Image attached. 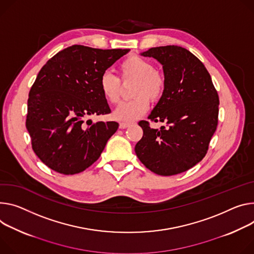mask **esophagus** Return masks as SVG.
<instances>
[{
    "mask_svg": "<svg viewBox=\"0 0 254 254\" xmlns=\"http://www.w3.org/2000/svg\"><path fill=\"white\" fill-rule=\"evenodd\" d=\"M129 127V124H126V123H121L120 124V128H127Z\"/></svg>",
    "mask_w": 254,
    "mask_h": 254,
    "instance_id": "34e87169",
    "label": "esophagus"
}]
</instances>
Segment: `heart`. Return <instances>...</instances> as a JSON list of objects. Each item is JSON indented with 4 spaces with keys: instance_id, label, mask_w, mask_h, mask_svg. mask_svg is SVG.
<instances>
[{
    "instance_id": "b5f03b06",
    "label": "heart",
    "mask_w": 254,
    "mask_h": 254,
    "mask_svg": "<svg viewBox=\"0 0 254 254\" xmlns=\"http://www.w3.org/2000/svg\"><path fill=\"white\" fill-rule=\"evenodd\" d=\"M120 79L109 72L101 75L99 88L103 97L110 103H118L122 94V83L133 81L129 101L121 103L113 111V119L130 124L142 118L148 111L150 101L162 99L166 90L165 76L155 70L154 64L139 56H129L119 65Z\"/></svg>"
}]
</instances>
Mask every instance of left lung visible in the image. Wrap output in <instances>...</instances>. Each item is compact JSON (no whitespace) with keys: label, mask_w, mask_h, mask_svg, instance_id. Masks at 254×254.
Returning a JSON list of instances; mask_svg holds the SVG:
<instances>
[{"label":"left lung","mask_w":254,"mask_h":254,"mask_svg":"<svg viewBox=\"0 0 254 254\" xmlns=\"http://www.w3.org/2000/svg\"><path fill=\"white\" fill-rule=\"evenodd\" d=\"M163 65L166 90L149 115L160 129L141 121L143 137L134 147L152 172L170 176L193 167L205 156L218 126L219 95L203 64L177 45L152 48L142 54Z\"/></svg>","instance_id":"left-lung-1"}]
</instances>
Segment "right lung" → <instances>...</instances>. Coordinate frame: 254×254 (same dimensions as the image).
<instances>
[{
  "instance_id": "obj_1",
  "label": "right lung",
  "mask_w": 254,
  "mask_h": 254,
  "mask_svg": "<svg viewBox=\"0 0 254 254\" xmlns=\"http://www.w3.org/2000/svg\"><path fill=\"white\" fill-rule=\"evenodd\" d=\"M128 51L75 44L41 67L29 92L26 128L34 153L48 167L73 175L98 160L119 124L86 119L111 112L99 80Z\"/></svg>"
}]
</instances>
